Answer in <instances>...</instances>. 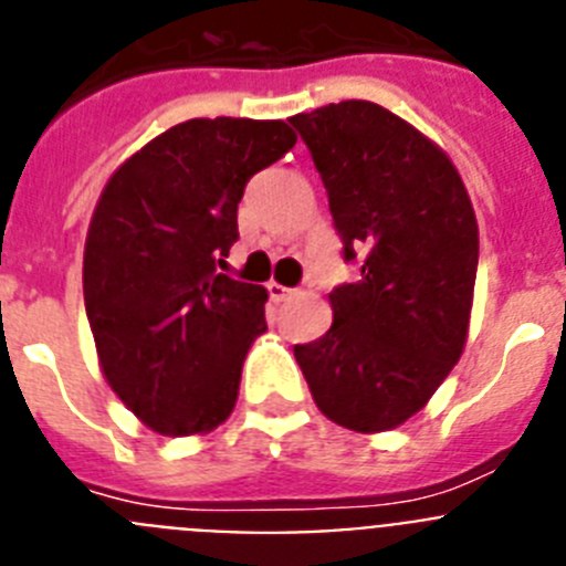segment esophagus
Here are the masks:
<instances>
[{"instance_id":"34e87169","label":"esophagus","mask_w":566,"mask_h":566,"mask_svg":"<svg viewBox=\"0 0 566 566\" xmlns=\"http://www.w3.org/2000/svg\"><path fill=\"white\" fill-rule=\"evenodd\" d=\"M294 294V289H286V286H280V283H269V297L274 300V303H283V300H289Z\"/></svg>"}]
</instances>
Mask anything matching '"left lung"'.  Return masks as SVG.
Segmentation results:
<instances>
[{
  "instance_id": "1",
  "label": "left lung",
  "mask_w": 566,
  "mask_h": 566,
  "mask_svg": "<svg viewBox=\"0 0 566 566\" xmlns=\"http://www.w3.org/2000/svg\"><path fill=\"white\" fill-rule=\"evenodd\" d=\"M289 122L326 184L357 283L328 294L334 323L294 345L314 402L357 433L399 428L453 371L468 343L479 266L470 195L439 144L374 102H339Z\"/></svg>"
}]
</instances>
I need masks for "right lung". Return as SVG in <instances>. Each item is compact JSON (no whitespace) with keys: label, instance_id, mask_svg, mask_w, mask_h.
<instances>
[{"label":"right lung","instance_id":"right-lung-1","mask_svg":"<svg viewBox=\"0 0 566 566\" xmlns=\"http://www.w3.org/2000/svg\"><path fill=\"white\" fill-rule=\"evenodd\" d=\"M297 142L286 122L189 118L109 175L84 240V306L107 385L161 437L238 402L269 292L218 274L247 181Z\"/></svg>","mask_w":566,"mask_h":566}]
</instances>
